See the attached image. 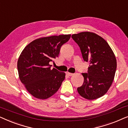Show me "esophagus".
<instances>
[{
    "label": "esophagus",
    "mask_w": 128,
    "mask_h": 128,
    "mask_svg": "<svg viewBox=\"0 0 128 128\" xmlns=\"http://www.w3.org/2000/svg\"><path fill=\"white\" fill-rule=\"evenodd\" d=\"M66 74H67V76H73V75H74V74H72V73L68 72H66Z\"/></svg>",
    "instance_id": "1"
}]
</instances>
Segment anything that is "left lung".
Masks as SVG:
<instances>
[{
	"mask_svg": "<svg viewBox=\"0 0 128 128\" xmlns=\"http://www.w3.org/2000/svg\"><path fill=\"white\" fill-rule=\"evenodd\" d=\"M81 50L84 61L90 62L87 73H82L84 81L77 88L83 98L95 100L107 92L115 76L116 60L108 42L100 36L89 32L72 34Z\"/></svg>",
	"mask_w": 128,
	"mask_h": 128,
	"instance_id": "left-lung-1",
	"label": "left lung"
}]
</instances>
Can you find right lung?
I'll use <instances>...</instances> for the list:
<instances>
[{"label": "right lung", "mask_w": 128, "mask_h": 128, "mask_svg": "<svg viewBox=\"0 0 128 128\" xmlns=\"http://www.w3.org/2000/svg\"><path fill=\"white\" fill-rule=\"evenodd\" d=\"M70 37L71 34H63L37 38L26 46L20 54L18 61L19 78L35 98H50L61 86L65 72L51 69L49 63L58 56L61 47Z\"/></svg>", "instance_id": "right-lung-1"}]
</instances>
